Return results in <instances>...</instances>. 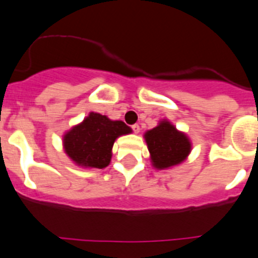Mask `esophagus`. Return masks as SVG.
<instances>
[{"instance_id":"34e87169","label":"esophagus","mask_w":258,"mask_h":258,"mask_svg":"<svg viewBox=\"0 0 258 258\" xmlns=\"http://www.w3.org/2000/svg\"><path fill=\"white\" fill-rule=\"evenodd\" d=\"M132 129H133V132L135 133V134H138V133L140 132V126L138 125V124H134V125H132Z\"/></svg>"}]
</instances>
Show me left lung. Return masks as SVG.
I'll list each match as a JSON object with an SVG mask.
<instances>
[{"label": "left lung", "mask_w": 258, "mask_h": 258, "mask_svg": "<svg viewBox=\"0 0 258 258\" xmlns=\"http://www.w3.org/2000/svg\"><path fill=\"white\" fill-rule=\"evenodd\" d=\"M144 139L152 165L158 170L179 165L192 150V142L188 135L178 130L168 119H163L155 128L147 130Z\"/></svg>", "instance_id": "obj_1"}]
</instances>
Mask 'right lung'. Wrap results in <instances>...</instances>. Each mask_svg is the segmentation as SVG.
<instances>
[{"mask_svg":"<svg viewBox=\"0 0 258 258\" xmlns=\"http://www.w3.org/2000/svg\"><path fill=\"white\" fill-rule=\"evenodd\" d=\"M132 132L124 121L91 111L63 134V152L79 167L103 169L110 164L114 142Z\"/></svg>","mask_w":258,"mask_h":258,"instance_id":"1","label":"right lung"}]
</instances>
